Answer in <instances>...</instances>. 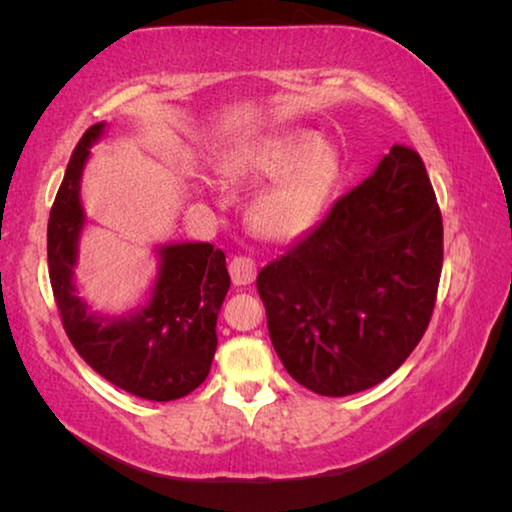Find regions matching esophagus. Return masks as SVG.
Wrapping results in <instances>:
<instances>
[{
	"mask_svg": "<svg viewBox=\"0 0 512 512\" xmlns=\"http://www.w3.org/2000/svg\"><path fill=\"white\" fill-rule=\"evenodd\" d=\"M257 266L250 257H232L230 259V277L235 287H248L255 282Z\"/></svg>",
	"mask_w": 512,
	"mask_h": 512,
	"instance_id": "34e87169",
	"label": "esophagus"
}]
</instances>
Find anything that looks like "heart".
Instances as JSON below:
<instances>
[{
	"instance_id": "heart-1",
	"label": "heart",
	"mask_w": 512,
	"mask_h": 512,
	"mask_svg": "<svg viewBox=\"0 0 512 512\" xmlns=\"http://www.w3.org/2000/svg\"><path fill=\"white\" fill-rule=\"evenodd\" d=\"M336 169V153L316 133L287 128L239 144L216 173L232 189L255 187L266 179L248 205V223L262 239L289 244L314 228Z\"/></svg>"
}]
</instances>
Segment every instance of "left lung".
<instances>
[{"label":"left lung","instance_id":"obj_1","mask_svg":"<svg viewBox=\"0 0 512 512\" xmlns=\"http://www.w3.org/2000/svg\"><path fill=\"white\" fill-rule=\"evenodd\" d=\"M443 268V219L420 155L393 146L327 219L257 275L289 375L345 397L391 377L420 343Z\"/></svg>","mask_w":512,"mask_h":512}]
</instances>
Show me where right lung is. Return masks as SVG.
<instances>
[{
    "instance_id": "right-lung-1",
    "label": "right lung",
    "mask_w": 512,
    "mask_h": 512,
    "mask_svg": "<svg viewBox=\"0 0 512 512\" xmlns=\"http://www.w3.org/2000/svg\"><path fill=\"white\" fill-rule=\"evenodd\" d=\"M108 124L90 126L69 158L47 228L49 280L69 341L85 363L121 391L151 402L180 400L210 375L230 275L225 255L207 241L155 248V277L142 305L119 316L92 311L79 293L81 237L88 223L81 180L92 146Z\"/></svg>"
}]
</instances>
